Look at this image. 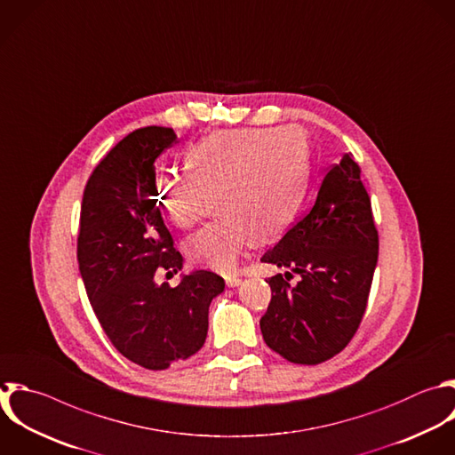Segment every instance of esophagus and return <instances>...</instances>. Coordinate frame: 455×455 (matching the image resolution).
I'll list each match as a JSON object with an SVG mask.
<instances>
[{
	"instance_id": "esophagus-1",
	"label": "esophagus",
	"mask_w": 455,
	"mask_h": 455,
	"mask_svg": "<svg viewBox=\"0 0 455 455\" xmlns=\"http://www.w3.org/2000/svg\"><path fill=\"white\" fill-rule=\"evenodd\" d=\"M226 284H228L229 288H236V286L242 284V279L236 277V275H228V277H226Z\"/></svg>"
}]
</instances>
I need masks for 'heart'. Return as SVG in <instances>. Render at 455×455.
Returning a JSON list of instances; mask_svg holds the SVG:
<instances>
[{
	"label": "heart",
	"mask_w": 455,
	"mask_h": 455,
	"mask_svg": "<svg viewBox=\"0 0 455 455\" xmlns=\"http://www.w3.org/2000/svg\"><path fill=\"white\" fill-rule=\"evenodd\" d=\"M185 176L160 174L155 201L176 228L194 226L212 196L220 219L187 238L194 265L235 270L256 240L279 235L295 217L309 181V146L295 126L220 130L188 148Z\"/></svg>",
	"instance_id": "b5f03b06"
}]
</instances>
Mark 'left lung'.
Masks as SVG:
<instances>
[{"instance_id": "left-lung-1", "label": "left lung", "mask_w": 455, "mask_h": 455, "mask_svg": "<svg viewBox=\"0 0 455 455\" xmlns=\"http://www.w3.org/2000/svg\"><path fill=\"white\" fill-rule=\"evenodd\" d=\"M379 236L352 155L325 174L316 201L261 261L288 268L268 277L272 300L259 320L265 343L297 364H318L355 334L371 286ZM291 273L299 274L290 285Z\"/></svg>"}]
</instances>
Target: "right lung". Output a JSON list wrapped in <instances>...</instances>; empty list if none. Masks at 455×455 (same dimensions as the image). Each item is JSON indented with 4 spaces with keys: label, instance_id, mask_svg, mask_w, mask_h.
Segmentation results:
<instances>
[{
    "label": "right lung",
    "instance_id": "right-lung-1",
    "mask_svg": "<svg viewBox=\"0 0 455 455\" xmlns=\"http://www.w3.org/2000/svg\"><path fill=\"white\" fill-rule=\"evenodd\" d=\"M176 142L172 128L135 130L94 169L82 203L78 265L91 306L114 347L148 370L204 345L210 304L226 286L210 270L174 288L155 281L183 268L155 201V162Z\"/></svg>",
    "mask_w": 455,
    "mask_h": 455
}]
</instances>
